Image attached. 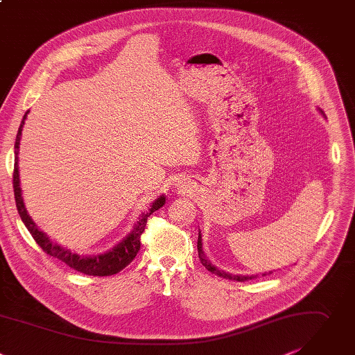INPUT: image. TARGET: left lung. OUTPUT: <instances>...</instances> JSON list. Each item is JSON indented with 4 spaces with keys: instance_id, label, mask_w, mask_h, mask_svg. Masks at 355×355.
Segmentation results:
<instances>
[{
    "instance_id": "left-lung-1",
    "label": "left lung",
    "mask_w": 355,
    "mask_h": 355,
    "mask_svg": "<svg viewBox=\"0 0 355 355\" xmlns=\"http://www.w3.org/2000/svg\"><path fill=\"white\" fill-rule=\"evenodd\" d=\"M320 113H323V112L320 110ZM323 116H324V113H323ZM197 250H198V259H200V261L202 263V266H204L208 271H211L212 274H217L218 277H223V278H227V279H232V281H241V282H242V281H248V279H252V278H256V277H257V274H256V275H232V274H230V272H225V271L220 270V268H218V267H216L214 264H211V261L205 257V254H204V252H202L201 234H198ZM268 274H271V271H270ZM263 275H266V274H263Z\"/></svg>"
}]
</instances>
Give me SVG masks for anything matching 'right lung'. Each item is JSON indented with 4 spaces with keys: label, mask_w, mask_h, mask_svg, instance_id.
<instances>
[{
    "label": "right lung",
    "mask_w": 355,
    "mask_h": 355,
    "mask_svg": "<svg viewBox=\"0 0 355 355\" xmlns=\"http://www.w3.org/2000/svg\"><path fill=\"white\" fill-rule=\"evenodd\" d=\"M26 116H28V112L24 116V120L19 125L17 139H15V164H14V180H12L15 202H17V208H18V212H19L22 223L25 224V227L28 228V231L31 232V235L33 236L36 243L43 249L44 253L61 260L62 263H65L71 268H74L80 272H84L87 275H96V277L117 274L125 266H128L132 261V259L137 256V253L139 250V246H141L139 239H141V235H143V232L146 230L147 220L153 214V212L159 209L166 202L165 196H159L151 204L150 209L147 212H144V214H141V217L138 218L132 231L121 242H119L114 248H112L106 253H101V254H95V256H80V254L73 253L68 249L61 248L57 243H53L49 239V236L44 232H42L37 228V225L33 223V220L29 217L28 211L25 208V204H24V198H22V190H21V184H19L18 153H19V144H21L22 127L25 124Z\"/></svg>",
    "instance_id": "obj_1"
}]
</instances>
